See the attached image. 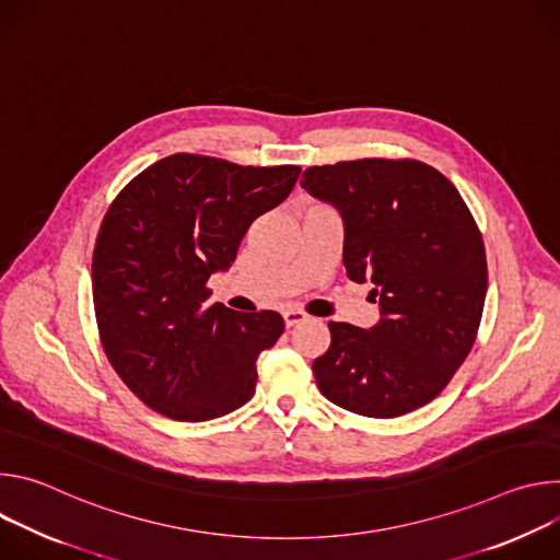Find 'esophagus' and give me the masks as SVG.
<instances>
[{
  "mask_svg": "<svg viewBox=\"0 0 560 560\" xmlns=\"http://www.w3.org/2000/svg\"><path fill=\"white\" fill-rule=\"evenodd\" d=\"M283 322H285V326H288V328H292V326H299V324L307 322V314H305L303 310L290 307V310H285V312H283Z\"/></svg>",
  "mask_w": 560,
  "mask_h": 560,
  "instance_id": "obj_1",
  "label": "esophagus"
}]
</instances>
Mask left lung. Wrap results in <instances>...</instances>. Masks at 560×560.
I'll return each instance as SVG.
<instances>
[{
    "label": "left lung",
    "instance_id": "obj_1",
    "mask_svg": "<svg viewBox=\"0 0 560 560\" xmlns=\"http://www.w3.org/2000/svg\"><path fill=\"white\" fill-rule=\"evenodd\" d=\"M301 186L339 208L343 264L381 305L372 330L330 322L314 359L318 389L361 417L423 408L467 359L488 292L481 230L454 184L417 159H354L312 166Z\"/></svg>",
    "mask_w": 560,
    "mask_h": 560
}]
</instances>
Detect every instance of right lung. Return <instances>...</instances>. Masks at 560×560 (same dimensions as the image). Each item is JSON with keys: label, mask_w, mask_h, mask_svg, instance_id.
I'll return each mask as SVG.
<instances>
[{"label": "right lung", "mask_w": 560, "mask_h": 560, "mask_svg": "<svg viewBox=\"0 0 560 560\" xmlns=\"http://www.w3.org/2000/svg\"><path fill=\"white\" fill-rule=\"evenodd\" d=\"M299 166H238L177 152L113 199L93 253L104 352L141 401L175 421H210L250 401L257 359L283 335L279 312L208 303L250 223L294 188Z\"/></svg>", "instance_id": "1"}]
</instances>
